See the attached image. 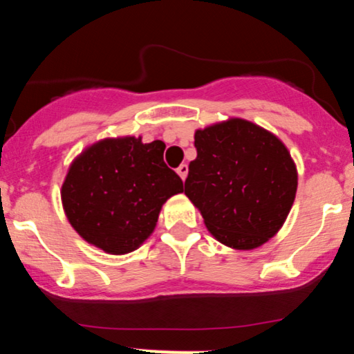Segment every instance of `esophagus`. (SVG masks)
Listing matches in <instances>:
<instances>
[{
	"label": "esophagus",
	"instance_id": "obj_1",
	"mask_svg": "<svg viewBox=\"0 0 354 354\" xmlns=\"http://www.w3.org/2000/svg\"><path fill=\"white\" fill-rule=\"evenodd\" d=\"M176 173L180 174V178H181V180L185 181V180H186V176H188V165H185V163L180 165V168L176 169Z\"/></svg>",
	"mask_w": 354,
	"mask_h": 354
}]
</instances>
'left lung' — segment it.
I'll return each mask as SVG.
<instances>
[{"mask_svg": "<svg viewBox=\"0 0 354 354\" xmlns=\"http://www.w3.org/2000/svg\"><path fill=\"white\" fill-rule=\"evenodd\" d=\"M185 194L223 245L254 250L273 238L293 206L298 173L273 133L251 121H228L194 133Z\"/></svg>", "mask_w": 354, "mask_h": 354, "instance_id": "8db88e82", "label": "left lung"}]
</instances>
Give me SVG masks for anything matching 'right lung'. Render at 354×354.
I'll return each mask as SVG.
<instances>
[{
  "label": "right lung",
  "mask_w": 354,
  "mask_h": 354,
  "mask_svg": "<svg viewBox=\"0 0 354 354\" xmlns=\"http://www.w3.org/2000/svg\"><path fill=\"white\" fill-rule=\"evenodd\" d=\"M165 143L108 138L73 161L61 186L68 221L89 245L111 254L135 251L153 233L161 206L183 191L163 161Z\"/></svg>",
  "instance_id": "add662e5"
}]
</instances>
